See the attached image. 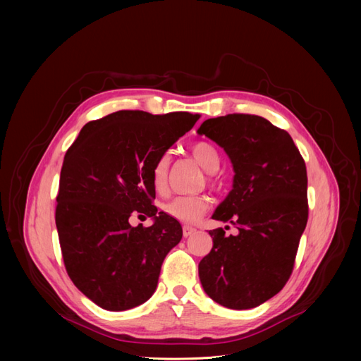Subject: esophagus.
I'll return each instance as SVG.
<instances>
[{"mask_svg":"<svg viewBox=\"0 0 361 361\" xmlns=\"http://www.w3.org/2000/svg\"><path fill=\"white\" fill-rule=\"evenodd\" d=\"M196 233V228L195 226H190V225H184L183 226V235L187 238V237H190L192 234H195Z\"/></svg>","mask_w":361,"mask_h":361,"instance_id":"34e87169","label":"esophagus"}]
</instances>
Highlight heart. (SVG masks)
<instances>
[{"label":"heart","instance_id":"heart-1","mask_svg":"<svg viewBox=\"0 0 361 361\" xmlns=\"http://www.w3.org/2000/svg\"><path fill=\"white\" fill-rule=\"evenodd\" d=\"M193 158L200 164L207 173H216L221 165V157L216 147L207 142H196L190 147ZM168 157L164 155L157 162L154 173H152V184L155 192L162 195L166 192V176H168ZM162 212L183 224L197 222L209 209V200L204 196H177L166 200L161 206Z\"/></svg>","mask_w":361,"mask_h":361}]
</instances>
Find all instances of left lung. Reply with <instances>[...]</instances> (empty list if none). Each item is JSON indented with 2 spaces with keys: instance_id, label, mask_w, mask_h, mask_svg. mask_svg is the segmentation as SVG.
Instances as JSON below:
<instances>
[{
  "instance_id": "obj_1",
  "label": "left lung",
  "mask_w": 361,
  "mask_h": 361,
  "mask_svg": "<svg viewBox=\"0 0 361 361\" xmlns=\"http://www.w3.org/2000/svg\"><path fill=\"white\" fill-rule=\"evenodd\" d=\"M197 133L231 158L234 187L212 218L238 230L209 231L214 247L199 263L200 282L221 306L253 309L293 274L309 218L306 164L286 130L252 114L209 118Z\"/></svg>"
}]
</instances>
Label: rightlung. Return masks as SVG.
<instances>
[{
    "instance_id": "obj_1",
    "label": "right lung",
    "mask_w": 361,
    "mask_h": 361,
    "mask_svg": "<svg viewBox=\"0 0 361 361\" xmlns=\"http://www.w3.org/2000/svg\"><path fill=\"white\" fill-rule=\"evenodd\" d=\"M199 114L118 111L89 121L64 157L55 224L66 271L94 305L111 312L152 297L168 252L183 237L158 212L152 173ZM154 217L150 227L129 218Z\"/></svg>"
}]
</instances>
